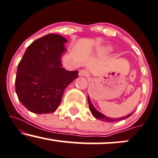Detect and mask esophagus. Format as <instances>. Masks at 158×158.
Wrapping results in <instances>:
<instances>
[{"instance_id":"esophagus-1","label":"esophagus","mask_w":158,"mask_h":158,"mask_svg":"<svg viewBox=\"0 0 158 158\" xmlns=\"http://www.w3.org/2000/svg\"><path fill=\"white\" fill-rule=\"evenodd\" d=\"M79 75L81 76V77H87L88 76V72H87L86 70H81L79 72Z\"/></svg>"}]
</instances>
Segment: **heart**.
Here are the masks:
<instances>
[{"label":"heart","instance_id":"heart-1","mask_svg":"<svg viewBox=\"0 0 158 158\" xmlns=\"http://www.w3.org/2000/svg\"><path fill=\"white\" fill-rule=\"evenodd\" d=\"M107 49H108V48H107Z\"/></svg>","mask_w":158,"mask_h":158}]
</instances>
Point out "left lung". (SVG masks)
I'll return each instance as SVG.
<instances>
[{
	"label": "left lung",
	"mask_w": 158,
	"mask_h": 158,
	"mask_svg": "<svg viewBox=\"0 0 158 158\" xmlns=\"http://www.w3.org/2000/svg\"><path fill=\"white\" fill-rule=\"evenodd\" d=\"M87 100H88L89 108H90L91 113H92V115H94V116L96 118L98 119V120H102L103 121H107V122H113V121H121V120H123V119H126V118H129L132 114V113L129 114V115H127V116L121 117V118H113L107 117V116H105L104 115H103V114L99 113L98 110H96V109H95V107H94V106H93L92 103H91L90 99V98H89V96H87Z\"/></svg>",
	"instance_id": "8db88e82"
}]
</instances>
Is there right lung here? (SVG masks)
I'll return each mask as SVG.
<instances>
[{
	"mask_svg": "<svg viewBox=\"0 0 158 158\" xmlns=\"http://www.w3.org/2000/svg\"><path fill=\"white\" fill-rule=\"evenodd\" d=\"M65 38L49 34L34 41L18 64L15 90L29 111L51 113L57 109L66 87L78 77V71L62 68Z\"/></svg>",
	"mask_w": 158,
	"mask_h": 158,
	"instance_id": "right-lung-1",
	"label": "right lung"
}]
</instances>
